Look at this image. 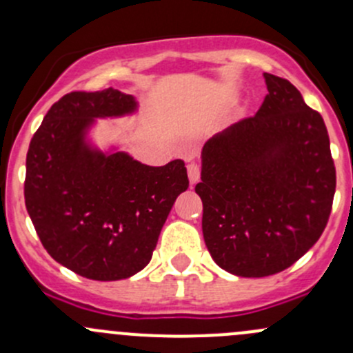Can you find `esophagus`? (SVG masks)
I'll return each mask as SVG.
<instances>
[{
    "label": "esophagus",
    "mask_w": 353,
    "mask_h": 353,
    "mask_svg": "<svg viewBox=\"0 0 353 353\" xmlns=\"http://www.w3.org/2000/svg\"><path fill=\"white\" fill-rule=\"evenodd\" d=\"M188 177H190L191 184H196L199 181V167L194 162H191L188 165Z\"/></svg>",
    "instance_id": "1"
}]
</instances>
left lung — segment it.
<instances>
[{
  "label": "left lung",
  "instance_id": "left-lung-1",
  "mask_svg": "<svg viewBox=\"0 0 353 353\" xmlns=\"http://www.w3.org/2000/svg\"><path fill=\"white\" fill-rule=\"evenodd\" d=\"M256 116L213 134L201 150L203 239L213 261L245 279L275 275L321 237L336 174L321 114L265 73Z\"/></svg>",
  "mask_w": 353,
  "mask_h": 353
}]
</instances>
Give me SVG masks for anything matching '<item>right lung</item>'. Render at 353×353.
Here are the masks:
<instances>
[{"label":"right lung","instance_id":"obj_1","mask_svg":"<svg viewBox=\"0 0 353 353\" xmlns=\"http://www.w3.org/2000/svg\"><path fill=\"white\" fill-rule=\"evenodd\" d=\"M116 88L71 92L46 114L27 152L25 206L46 251L90 280L130 279L150 263L174 201L188 190L183 160L152 167L90 133L97 119L131 116Z\"/></svg>","mask_w":353,"mask_h":353}]
</instances>
